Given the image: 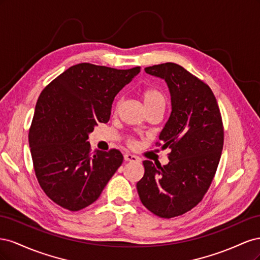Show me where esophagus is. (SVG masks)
<instances>
[{"label":"esophagus","mask_w":260,"mask_h":260,"mask_svg":"<svg viewBox=\"0 0 260 260\" xmlns=\"http://www.w3.org/2000/svg\"><path fill=\"white\" fill-rule=\"evenodd\" d=\"M123 158L125 161H137L138 160V157L135 155H131L129 153H125L123 155Z\"/></svg>","instance_id":"1"}]
</instances>
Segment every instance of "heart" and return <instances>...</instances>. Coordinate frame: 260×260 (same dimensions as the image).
I'll use <instances>...</instances> for the list:
<instances>
[{"label": "heart", "mask_w": 260, "mask_h": 260, "mask_svg": "<svg viewBox=\"0 0 260 260\" xmlns=\"http://www.w3.org/2000/svg\"><path fill=\"white\" fill-rule=\"evenodd\" d=\"M142 99H143V103L145 105L146 111L153 108L164 109L165 104H166V99H165L162 92L154 88L146 89L142 93Z\"/></svg>", "instance_id": "obj_1"}]
</instances>
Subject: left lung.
<instances>
[{"mask_svg":"<svg viewBox=\"0 0 260 260\" xmlns=\"http://www.w3.org/2000/svg\"><path fill=\"white\" fill-rule=\"evenodd\" d=\"M144 70L168 86L171 113L158 139L170 154L164 166L143 161L137 190L149 211L172 218L198 205L214 179L223 147L221 115L209 86L183 67L166 62Z\"/></svg>","mask_w":260,"mask_h":260,"instance_id":"left-lung-1","label":"left lung"}]
</instances>
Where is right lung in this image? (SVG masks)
Listing matches in <instances>:
<instances>
[{"mask_svg":"<svg viewBox=\"0 0 260 260\" xmlns=\"http://www.w3.org/2000/svg\"><path fill=\"white\" fill-rule=\"evenodd\" d=\"M140 67L115 69L82 62L68 68L42 91L29 131L37 179L57 205L80 210L95 202L122 164L118 149L91 153L89 136L106 123L119 91Z\"/></svg>","mask_w":260,"mask_h":260,"instance_id":"obj_1","label":"right lung"}]
</instances>
